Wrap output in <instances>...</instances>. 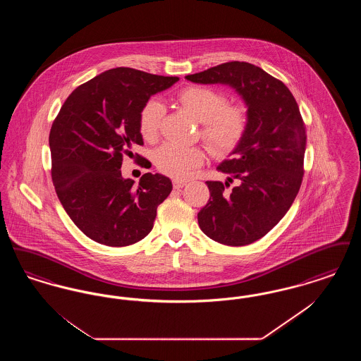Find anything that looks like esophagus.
<instances>
[{
  "mask_svg": "<svg viewBox=\"0 0 361 361\" xmlns=\"http://www.w3.org/2000/svg\"><path fill=\"white\" fill-rule=\"evenodd\" d=\"M185 185H187V183H185V181H180V180H173V188L174 189L183 188V187H185Z\"/></svg>",
  "mask_w": 361,
  "mask_h": 361,
  "instance_id": "obj_1",
  "label": "esophagus"
}]
</instances>
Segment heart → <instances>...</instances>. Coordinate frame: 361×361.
I'll list each match as a JSON object with an SVG mask.
<instances>
[{
  "label": "heart",
  "mask_w": 361,
  "mask_h": 361,
  "mask_svg": "<svg viewBox=\"0 0 361 361\" xmlns=\"http://www.w3.org/2000/svg\"><path fill=\"white\" fill-rule=\"evenodd\" d=\"M189 114L202 121L200 135L215 157L233 153L247 133L249 116L243 106L226 104L224 93L203 85H189L181 89L176 96ZM165 109L158 100H149L139 111L137 126L145 140H154ZM157 169L177 180L189 177L195 169L204 162V153L200 147H184L174 143L161 146L154 157Z\"/></svg>",
  "instance_id": "b5f03b06"
}]
</instances>
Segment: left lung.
Wrapping results in <instances>:
<instances>
[{
    "label": "left lung",
    "mask_w": 361,
    "mask_h": 361,
    "mask_svg": "<svg viewBox=\"0 0 361 361\" xmlns=\"http://www.w3.org/2000/svg\"><path fill=\"white\" fill-rule=\"evenodd\" d=\"M185 78L230 85L247 106V133L233 157L218 166L240 184L227 192L228 183L207 181L209 199L197 222L219 243H253L287 214L303 180L307 135L298 103L280 80L247 62H226Z\"/></svg>",
    "instance_id": "8db88e82"
}]
</instances>
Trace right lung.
Segmentation results:
<instances>
[{
    "instance_id": "1",
    "label": "right lung",
    "mask_w": 361,
    "mask_h": 361,
    "mask_svg": "<svg viewBox=\"0 0 361 361\" xmlns=\"http://www.w3.org/2000/svg\"><path fill=\"white\" fill-rule=\"evenodd\" d=\"M177 81L131 68L106 70L74 89L52 123L55 192L90 240L121 247L152 231L157 207L172 192V181L145 173L135 188L133 180L121 177V162L143 145L137 126L143 104Z\"/></svg>"
}]
</instances>
